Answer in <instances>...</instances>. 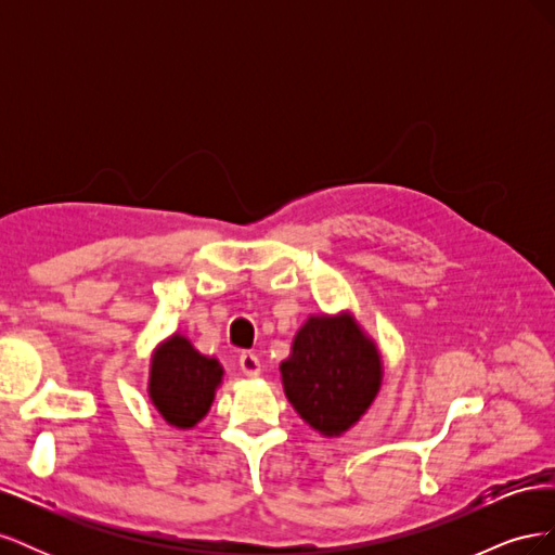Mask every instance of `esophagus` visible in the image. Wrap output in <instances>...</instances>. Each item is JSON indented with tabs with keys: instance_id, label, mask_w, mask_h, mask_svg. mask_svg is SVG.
Segmentation results:
<instances>
[{
	"instance_id": "esophagus-1",
	"label": "esophagus",
	"mask_w": 555,
	"mask_h": 555,
	"mask_svg": "<svg viewBox=\"0 0 555 555\" xmlns=\"http://www.w3.org/2000/svg\"><path fill=\"white\" fill-rule=\"evenodd\" d=\"M241 371L247 377H259V373H261L259 357L251 354V351H243V354H241Z\"/></svg>"
}]
</instances>
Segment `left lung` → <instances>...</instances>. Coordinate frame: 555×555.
<instances>
[{"instance_id":"1","label":"left lung","mask_w":555,"mask_h":555,"mask_svg":"<svg viewBox=\"0 0 555 555\" xmlns=\"http://www.w3.org/2000/svg\"><path fill=\"white\" fill-rule=\"evenodd\" d=\"M280 373L300 418L333 438L371 408L382 386V357L349 312L322 314L300 326Z\"/></svg>"}]
</instances>
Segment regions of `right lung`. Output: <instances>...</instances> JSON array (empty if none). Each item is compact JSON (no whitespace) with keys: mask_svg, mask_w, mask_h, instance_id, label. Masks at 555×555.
<instances>
[{"mask_svg":"<svg viewBox=\"0 0 555 555\" xmlns=\"http://www.w3.org/2000/svg\"><path fill=\"white\" fill-rule=\"evenodd\" d=\"M222 375L220 361L198 354L184 335L176 333L153 354L150 400L171 426L192 428L208 414Z\"/></svg>","mask_w":555,"mask_h":555,"instance_id":"add662e5","label":"right lung"}]
</instances>
